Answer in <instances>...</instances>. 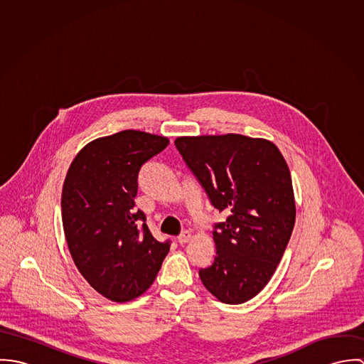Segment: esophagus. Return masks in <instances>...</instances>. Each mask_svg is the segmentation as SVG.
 I'll return each mask as SVG.
<instances>
[{
  "mask_svg": "<svg viewBox=\"0 0 364 364\" xmlns=\"http://www.w3.org/2000/svg\"><path fill=\"white\" fill-rule=\"evenodd\" d=\"M191 238H192V232L186 230V231H183V232H182V234L178 237V241H179L181 244H186V242H188Z\"/></svg>",
  "mask_w": 364,
  "mask_h": 364,
  "instance_id": "34e87169",
  "label": "esophagus"
}]
</instances>
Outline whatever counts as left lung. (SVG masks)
<instances>
[{
    "mask_svg": "<svg viewBox=\"0 0 364 364\" xmlns=\"http://www.w3.org/2000/svg\"><path fill=\"white\" fill-rule=\"evenodd\" d=\"M175 144L213 206L228 215L215 224V258L200 280L218 301L242 304L267 284L294 227L287 162L272 141L234 133L182 136Z\"/></svg>",
    "mask_w": 364,
    "mask_h": 364,
    "instance_id": "1",
    "label": "left lung"
}]
</instances>
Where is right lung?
Instances as JSON below:
<instances>
[{
    "label": "right lung",
    "instance_id": "right-lung-1",
    "mask_svg": "<svg viewBox=\"0 0 364 364\" xmlns=\"http://www.w3.org/2000/svg\"><path fill=\"white\" fill-rule=\"evenodd\" d=\"M168 143L164 136L123 130L90 141L67 171L61 193L65 241L80 273L110 301L146 293L169 252L171 244L158 242L144 213L134 208L141 165Z\"/></svg>",
    "mask_w": 364,
    "mask_h": 364
}]
</instances>
